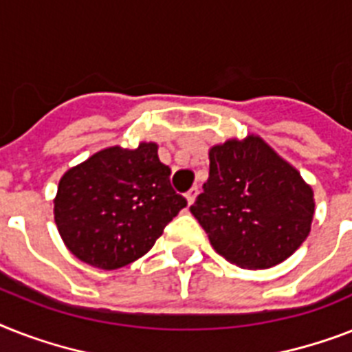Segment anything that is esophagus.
<instances>
[{
	"mask_svg": "<svg viewBox=\"0 0 352 352\" xmlns=\"http://www.w3.org/2000/svg\"><path fill=\"white\" fill-rule=\"evenodd\" d=\"M197 195H199V188H191V190L186 193V201H188V204H193L197 199Z\"/></svg>",
	"mask_w": 352,
	"mask_h": 352,
	"instance_id": "1",
	"label": "esophagus"
}]
</instances>
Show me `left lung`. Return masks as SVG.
I'll return each instance as SVG.
<instances>
[{
  "label": "left lung",
  "mask_w": 352,
  "mask_h": 352,
  "mask_svg": "<svg viewBox=\"0 0 352 352\" xmlns=\"http://www.w3.org/2000/svg\"><path fill=\"white\" fill-rule=\"evenodd\" d=\"M190 211L231 264L267 270L307 239L313 190L260 137L210 150V177Z\"/></svg>",
  "instance_id": "left-lung-1"
}]
</instances>
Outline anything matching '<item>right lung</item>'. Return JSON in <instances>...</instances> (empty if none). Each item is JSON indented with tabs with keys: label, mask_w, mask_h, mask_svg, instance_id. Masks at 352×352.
<instances>
[{
	"label": "right lung",
	"mask_w": 352,
	"mask_h": 352,
	"mask_svg": "<svg viewBox=\"0 0 352 352\" xmlns=\"http://www.w3.org/2000/svg\"><path fill=\"white\" fill-rule=\"evenodd\" d=\"M170 173L153 142L97 151L59 181L54 219L63 242L99 270L131 264L188 204L171 188Z\"/></svg>",
	"instance_id": "add662e5"
}]
</instances>
